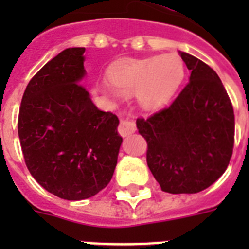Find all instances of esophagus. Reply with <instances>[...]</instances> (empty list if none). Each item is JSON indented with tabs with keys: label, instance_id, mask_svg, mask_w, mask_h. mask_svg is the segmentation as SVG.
Segmentation results:
<instances>
[{
	"label": "esophagus",
	"instance_id": "esophagus-1",
	"mask_svg": "<svg viewBox=\"0 0 249 249\" xmlns=\"http://www.w3.org/2000/svg\"><path fill=\"white\" fill-rule=\"evenodd\" d=\"M136 132V123L131 120H121L120 126H118V133L122 137H127V136L132 135Z\"/></svg>",
	"mask_w": 249,
	"mask_h": 249
}]
</instances>
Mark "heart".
<instances>
[{
	"mask_svg": "<svg viewBox=\"0 0 249 249\" xmlns=\"http://www.w3.org/2000/svg\"><path fill=\"white\" fill-rule=\"evenodd\" d=\"M110 81H103L100 91L118 102L124 96L136 94L144 109L162 108L179 89L184 77L182 59L176 54L147 58H122L109 67Z\"/></svg>",
	"mask_w": 249,
	"mask_h": 249,
	"instance_id": "1",
	"label": "heart"
}]
</instances>
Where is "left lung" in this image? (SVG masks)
<instances>
[{
    "label": "left lung",
    "mask_w": 249,
    "mask_h": 249,
    "mask_svg": "<svg viewBox=\"0 0 249 249\" xmlns=\"http://www.w3.org/2000/svg\"><path fill=\"white\" fill-rule=\"evenodd\" d=\"M190 82L168 108L138 118L147 164L164 192L198 193L224 173L234 143V113L218 74L179 51Z\"/></svg>",
    "instance_id": "left-lung-1"
}]
</instances>
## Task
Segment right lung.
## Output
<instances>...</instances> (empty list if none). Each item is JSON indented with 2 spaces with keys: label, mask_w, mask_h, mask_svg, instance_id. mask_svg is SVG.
Listing matches in <instances>:
<instances>
[{
  "label": "right lung",
  "mask_w": 249,
  "mask_h": 249,
  "mask_svg": "<svg viewBox=\"0 0 249 249\" xmlns=\"http://www.w3.org/2000/svg\"><path fill=\"white\" fill-rule=\"evenodd\" d=\"M85 47L66 48L30 81L18 137L32 177L67 201L89 198L111 181L122 137L117 116L94 106L81 83Z\"/></svg>",
  "instance_id": "obj_1"
}]
</instances>
